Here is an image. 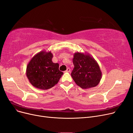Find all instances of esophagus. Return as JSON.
<instances>
[{
    "instance_id": "obj_1",
    "label": "esophagus",
    "mask_w": 133,
    "mask_h": 133,
    "mask_svg": "<svg viewBox=\"0 0 133 133\" xmlns=\"http://www.w3.org/2000/svg\"><path fill=\"white\" fill-rule=\"evenodd\" d=\"M71 72V69L70 68H67V70L66 71V72Z\"/></svg>"
}]
</instances>
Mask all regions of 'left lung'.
Here are the masks:
<instances>
[{
  "label": "left lung",
  "mask_w": 133,
  "mask_h": 133,
  "mask_svg": "<svg viewBox=\"0 0 133 133\" xmlns=\"http://www.w3.org/2000/svg\"><path fill=\"white\" fill-rule=\"evenodd\" d=\"M74 68L71 76L77 85L86 89L96 86L102 79L99 65L89 53L77 52L73 59Z\"/></svg>",
  "instance_id": "left-lung-1"
}]
</instances>
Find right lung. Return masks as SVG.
Returning <instances> with one entry per match:
<instances>
[{
	"label": "right lung",
	"mask_w": 133,
	"mask_h": 133,
	"mask_svg": "<svg viewBox=\"0 0 133 133\" xmlns=\"http://www.w3.org/2000/svg\"><path fill=\"white\" fill-rule=\"evenodd\" d=\"M53 56L51 51L42 50L34 55L29 62L26 77L35 88L47 90L59 82L63 73L59 70V63L53 62Z\"/></svg>",
	"instance_id": "1"
}]
</instances>
